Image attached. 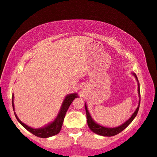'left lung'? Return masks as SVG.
I'll return each instance as SVG.
<instances>
[{"label":"left lung","mask_w":157,"mask_h":157,"mask_svg":"<svg viewBox=\"0 0 157 157\" xmlns=\"http://www.w3.org/2000/svg\"><path fill=\"white\" fill-rule=\"evenodd\" d=\"M133 76L135 77L136 80L137 82H138V94H139V105H138V107L134 113L132 114V116H131V118L127 120L126 122L124 123L123 124H121V126L115 127V128H108V127H105L101 126V125L97 124L95 121L93 120V118H92L90 114L89 110L87 109V105L86 103H85V110H86V116H87V125H88L90 129L92 131H93L94 133H96V134L100 135V136H113L117 135L118 133H121V131H124L125 128H126L127 126H128L129 124L132 122L133 119L135 118V117L136 116V115L138 113V111H139V105H140V100H141V97H140V86H139V80H138L137 76L135 73H131Z\"/></svg>","instance_id":"8db88e82"}]
</instances>
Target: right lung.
<instances>
[{
    "label": "right lung",
    "instance_id": "add662e5",
    "mask_svg": "<svg viewBox=\"0 0 157 157\" xmlns=\"http://www.w3.org/2000/svg\"><path fill=\"white\" fill-rule=\"evenodd\" d=\"M76 98H78V95H77V93H71L67 95L63 100V103H62L61 108H60L59 113H58L57 117H56V118L54 119L52 122L49 123V124L46 125L45 126L42 127V128H31V127L27 126V125L21 122V121H20V119L18 118L17 115L16 114L15 112H14V114H15L16 118L17 119L18 122H19L27 131H29V132L33 133V135L36 136L40 137V138L51 137V136H53L54 135H57V133H59V131H61L62 124H63V121H64V117H65L66 113L67 111L68 108L71 105V103H72V102ZM13 100H14V95L13 94V95H12V105H13V110H15V108H14Z\"/></svg>",
    "mask_w": 157,
    "mask_h": 157
}]
</instances>
